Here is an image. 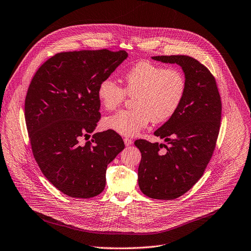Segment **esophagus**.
<instances>
[{
    "mask_svg": "<svg viewBox=\"0 0 251 251\" xmlns=\"http://www.w3.org/2000/svg\"><path fill=\"white\" fill-rule=\"evenodd\" d=\"M124 143H125L126 146H130V145H132L133 141H132V139H130V138H128V137H125V138H124Z\"/></svg>",
    "mask_w": 251,
    "mask_h": 251,
    "instance_id": "34e87169",
    "label": "esophagus"
}]
</instances>
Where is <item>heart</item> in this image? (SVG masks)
I'll list each match as a JSON object with an SVG mask.
<instances>
[{"label":"heart","instance_id":"1","mask_svg":"<svg viewBox=\"0 0 251 251\" xmlns=\"http://www.w3.org/2000/svg\"><path fill=\"white\" fill-rule=\"evenodd\" d=\"M125 88L112 77L100 81L97 95L101 105L111 111L134 95V108L106 117L103 126L123 136H134L153 123L169 120L180 107L186 92V78L178 69L165 68L147 60L130 67L123 75Z\"/></svg>","mask_w":251,"mask_h":251}]
</instances>
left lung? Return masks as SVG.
Masks as SVG:
<instances>
[{"mask_svg": "<svg viewBox=\"0 0 251 251\" xmlns=\"http://www.w3.org/2000/svg\"><path fill=\"white\" fill-rule=\"evenodd\" d=\"M152 58L180 65L187 85L176 112L154 132L168 145L144 139L135 141L142 155L138 183L141 192L151 199L174 200L192 189L210 161L220 132L222 100L216 78L194 57Z\"/></svg>", "mask_w": 251, "mask_h": 251, "instance_id": "left-lung-1", "label": "left lung"}]
</instances>
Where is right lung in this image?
<instances>
[{"mask_svg":"<svg viewBox=\"0 0 251 251\" xmlns=\"http://www.w3.org/2000/svg\"><path fill=\"white\" fill-rule=\"evenodd\" d=\"M125 50L59 52L38 69L28 86L25 118L33 157L48 180L71 198H93L105 188L107 166L124 149L112 130L95 133L97 88L126 59Z\"/></svg>","mask_w":251,"mask_h":251,"instance_id":"add662e5","label":"right lung"}]
</instances>
